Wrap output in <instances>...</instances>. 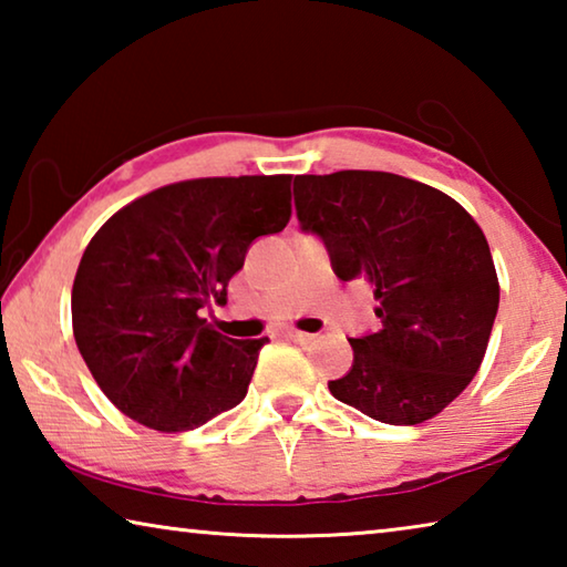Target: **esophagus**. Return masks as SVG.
I'll return each instance as SVG.
<instances>
[{
  "mask_svg": "<svg viewBox=\"0 0 567 567\" xmlns=\"http://www.w3.org/2000/svg\"><path fill=\"white\" fill-rule=\"evenodd\" d=\"M285 338H290V340H295V342H312L315 340V334H310V332H302V330H295V328H290L285 332Z\"/></svg>",
  "mask_w": 567,
  "mask_h": 567,
  "instance_id": "1",
  "label": "esophagus"
}]
</instances>
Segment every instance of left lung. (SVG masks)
I'll use <instances>...</instances> for the list:
<instances>
[{
    "mask_svg": "<svg viewBox=\"0 0 567 567\" xmlns=\"http://www.w3.org/2000/svg\"><path fill=\"white\" fill-rule=\"evenodd\" d=\"M295 207L334 275L372 285L382 320L350 340L352 370L332 395L388 425L435 417L475 378L501 302L483 229L445 192L392 172L297 175Z\"/></svg>",
    "mask_w": 567,
    "mask_h": 567,
    "instance_id": "8db88e82",
    "label": "left lung"
}]
</instances>
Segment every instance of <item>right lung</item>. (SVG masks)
<instances>
[{"label": "right lung", "instance_id": "add662e5", "mask_svg": "<svg viewBox=\"0 0 567 567\" xmlns=\"http://www.w3.org/2000/svg\"><path fill=\"white\" fill-rule=\"evenodd\" d=\"M290 179L175 182L117 209L90 239L72 285V330L124 415L182 433L245 400L270 340L225 338L199 310L227 302L252 239L290 223Z\"/></svg>", "mask_w": 567, "mask_h": 567}]
</instances>
